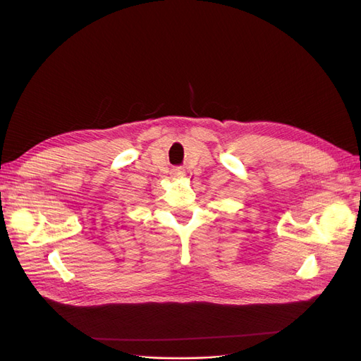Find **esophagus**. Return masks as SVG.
I'll return each mask as SVG.
<instances>
[{"label": "esophagus", "instance_id": "34e87169", "mask_svg": "<svg viewBox=\"0 0 361 361\" xmlns=\"http://www.w3.org/2000/svg\"><path fill=\"white\" fill-rule=\"evenodd\" d=\"M171 174H173V176H176V178H180V176H183V174H185V170L180 169V167H176V169L171 170Z\"/></svg>", "mask_w": 361, "mask_h": 361}]
</instances>
